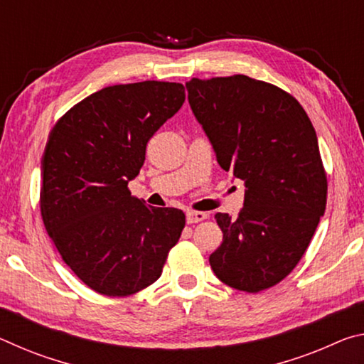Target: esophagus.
<instances>
[{"label": "esophagus", "instance_id": "34e87169", "mask_svg": "<svg viewBox=\"0 0 364 364\" xmlns=\"http://www.w3.org/2000/svg\"><path fill=\"white\" fill-rule=\"evenodd\" d=\"M208 218L207 212H196V210H188L186 212V221L189 225L199 223V221H204Z\"/></svg>", "mask_w": 364, "mask_h": 364}]
</instances>
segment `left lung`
I'll use <instances>...</instances> for the list:
<instances>
[{"label": "left lung", "instance_id": "1", "mask_svg": "<svg viewBox=\"0 0 364 364\" xmlns=\"http://www.w3.org/2000/svg\"><path fill=\"white\" fill-rule=\"evenodd\" d=\"M186 88L220 167L245 184L239 217L215 215L223 242L210 267L226 286L264 291L297 267L326 210L316 132L294 96L262 80L193 78Z\"/></svg>", "mask_w": 364, "mask_h": 364}]
</instances>
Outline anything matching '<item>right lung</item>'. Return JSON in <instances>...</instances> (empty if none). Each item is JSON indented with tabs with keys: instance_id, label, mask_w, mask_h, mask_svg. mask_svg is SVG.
Segmentation results:
<instances>
[{
	"instance_id": "1",
	"label": "right lung",
	"mask_w": 364,
	"mask_h": 364,
	"mask_svg": "<svg viewBox=\"0 0 364 364\" xmlns=\"http://www.w3.org/2000/svg\"><path fill=\"white\" fill-rule=\"evenodd\" d=\"M170 82L114 85L60 117L41 159L40 208L63 260L86 286L127 297L156 282L186 223L181 210L146 207L128 181L154 133L184 102Z\"/></svg>"
}]
</instances>
